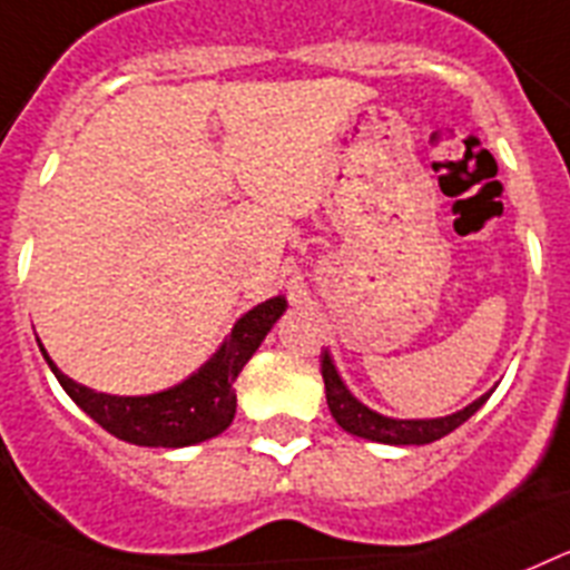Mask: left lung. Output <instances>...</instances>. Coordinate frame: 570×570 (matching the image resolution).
Returning <instances> with one entry per match:
<instances>
[{
    "label": "left lung",
    "instance_id": "1",
    "mask_svg": "<svg viewBox=\"0 0 570 570\" xmlns=\"http://www.w3.org/2000/svg\"><path fill=\"white\" fill-rule=\"evenodd\" d=\"M321 375H324V390H326V404H330V413L338 422V428H344L346 433L361 435L367 442L379 444H430L442 435L453 433L459 424H464L470 415L476 413L488 399H491L493 387L484 395H479L476 402H470L468 407L456 410L450 415H439V419H393V415H384L379 410L367 407L364 402H358L350 387L344 384V379L338 375L333 364V355H321Z\"/></svg>",
    "mask_w": 570,
    "mask_h": 570
}]
</instances>
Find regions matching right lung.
Segmentation results:
<instances>
[{
    "mask_svg": "<svg viewBox=\"0 0 570 570\" xmlns=\"http://www.w3.org/2000/svg\"><path fill=\"white\" fill-rule=\"evenodd\" d=\"M286 313V298L264 301L240 315L203 367H197L189 379H183L175 387L148 395H111L68 379L39 344L48 367L57 375L68 395L79 410H86L94 422L111 435L140 448H189L206 439L224 433L235 419V379L246 367V361L255 355L261 341L269 335L275 321ZM39 341V338H37Z\"/></svg>",
    "mask_w": 570,
    "mask_h": 570,
    "instance_id": "obj_1",
    "label": "right lung"
}]
</instances>
